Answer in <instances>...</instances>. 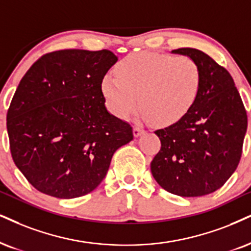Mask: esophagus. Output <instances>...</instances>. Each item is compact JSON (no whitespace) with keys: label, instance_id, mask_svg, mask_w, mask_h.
Returning <instances> with one entry per match:
<instances>
[{"label":"esophagus","instance_id":"1","mask_svg":"<svg viewBox=\"0 0 251 251\" xmlns=\"http://www.w3.org/2000/svg\"><path fill=\"white\" fill-rule=\"evenodd\" d=\"M132 132H134L135 137H140V136L144 132V130L142 128H140V126H134V129H132Z\"/></svg>","mask_w":251,"mask_h":251}]
</instances>
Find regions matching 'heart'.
I'll list each match as a JSON object with an SVG mask.
<instances>
[{"label": "heart", "instance_id": "1", "mask_svg": "<svg viewBox=\"0 0 251 251\" xmlns=\"http://www.w3.org/2000/svg\"><path fill=\"white\" fill-rule=\"evenodd\" d=\"M101 81L106 104L114 115L128 119L138 103L140 117L158 126L181 120L196 102L201 70L187 55L157 52L129 54Z\"/></svg>", "mask_w": 251, "mask_h": 251}]
</instances>
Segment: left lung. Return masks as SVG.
Wrapping results in <instances>:
<instances>
[{"label": "left lung", "mask_w": 251, "mask_h": 251, "mask_svg": "<svg viewBox=\"0 0 251 251\" xmlns=\"http://www.w3.org/2000/svg\"><path fill=\"white\" fill-rule=\"evenodd\" d=\"M171 53L191 57L200 66L199 94L178 122L154 131L162 142L151 162L156 181L179 197H201L219 190L236 170L248 119L227 70L197 49Z\"/></svg>", "instance_id": "8db88e82"}]
</instances>
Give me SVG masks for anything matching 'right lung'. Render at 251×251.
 <instances>
[{"label": "right lung", "instance_id": "1", "mask_svg": "<svg viewBox=\"0 0 251 251\" xmlns=\"http://www.w3.org/2000/svg\"><path fill=\"white\" fill-rule=\"evenodd\" d=\"M117 61L108 50L43 55L21 80L7 114L12 159L36 190L72 199L95 190L132 128L111 115L101 81Z\"/></svg>", "mask_w": 251, "mask_h": 251}]
</instances>
